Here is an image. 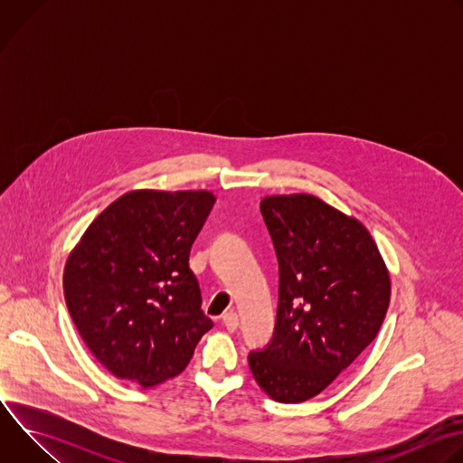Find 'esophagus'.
Masks as SVG:
<instances>
[{"label": "esophagus", "mask_w": 463, "mask_h": 463, "mask_svg": "<svg viewBox=\"0 0 463 463\" xmlns=\"http://www.w3.org/2000/svg\"><path fill=\"white\" fill-rule=\"evenodd\" d=\"M222 320H223V326L229 329V332H236V327H238V315H236L234 311L225 313V315L222 317Z\"/></svg>", "instance_id": "obj_1"}]
</instances>
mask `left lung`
<instances>
[{
	"mask_svg": "<svg viewBox=\"0 0 463 463\" xmlns=\"http://www.w3.org/2000/svg\"><path fill=\"white\" fill-rule=\"evenodd\" d=\"M260 211L279 258V309L249 366L271 400L302 403L375 339L390 275L366 227L311 194L268 195Z\"/></svg>",
	"mask_w": 463,
	"mask_h": 463,
	"instance_id": "left-lung-1",
	"label": "left lung"
}]
</instances>
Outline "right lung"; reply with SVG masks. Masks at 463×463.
<instances>
[{
	"label": "right lung",
	"mask_w": 463,
	"mask_h": 463,
	"mask_svg": "<svg viewBox=\"0 0 463 463\" xmlns=\"http://www.w3.org/2000/svg\"><path fill=\"white\" fill-rule=\"evenodd\" d=\"M214 202L209 190H131L65 261L71 318L115 377L150 388L179 375L213 327L188 256Z\"/></svg>",
	"instance_id": "right-lung-1"
}]
</instances>
